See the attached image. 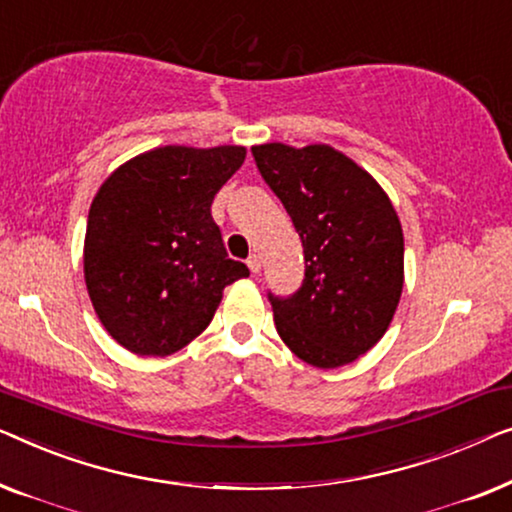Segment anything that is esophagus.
<instances>
[{"instance_id":"obj_1","label":"esophagus","mask_w":512,"mask_h":512,"mask_svg":"<svg viewBox=\"0 0 512 512\" xmlns=\"http://www.w3.org/2000/svg\"><path fill=\"white\" fill-rule=\"evenodd\" d=\"M246 262H248V269L253 271V273H259V269H262V262H259L257 255H250Z\"/></svg>"}]
</instances>
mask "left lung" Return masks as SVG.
<instances>
[{"label":"left lung","mask_w":512,"mask_h":512,"mask_svg":"<svg viewBox=\"0 0 512 512\" xmlns=\"http://www.w3.org/2000/svg\"><path fill=\"white\" fill-rule=\"evenodd\" d=\"M253 157L304 246L299 290L269 292L278 334L318 369L355 362L383 338L399 306V215L376 178L325 143H264L253 146Z\"/></svg>","instance_id":"left-lung-1"}]
</instances>
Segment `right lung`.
Returning a JSON list of instances; mask_svg holds the SVG:
<instances>
[{
  "label": "right lung",
  "instance_id": "right-lung-1",
  "mask_svg": "<svg viewBox=\"0 0 512 512\" xmlns=\"http://www.w3.org/2000/svg\"><path fill=\"white\" fill-rule=\"evenodd\" d=\"M243 146H164L113 171L92 199L85 285L104 329L134 355L167 357L213 320L222 290L250 276L227 257L215 194Z\"/></svg>",
  "mask_w": 512,
  "mask_h": 512
}]
</instances>
